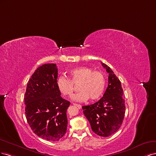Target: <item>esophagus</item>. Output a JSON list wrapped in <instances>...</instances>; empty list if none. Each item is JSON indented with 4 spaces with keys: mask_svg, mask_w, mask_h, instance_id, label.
<instances>
[{
    "mask_svg": "<svg viewBox=\"0 0 156 156\" xmlns=\"http://www.w3.org/2000/svg\"><path fill=\"white\" fill-rule=\"evenodd\" d=\"M73 105H74V106H76V107H78V108H82V106H81L80 105H79V104L73 103Z\"/></svg>",
    "mask_w": 156,
    "mask_h": 156,
    "instance_id": "34e87169",
    "label": "esophagus"
}]
</instances>
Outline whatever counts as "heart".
Listing matches in <instances>:
<instances>
[{
  "mask_svg": "<svg viewBox=\"0 0 156 156\" xmlns=\"http://www.w3.org/2000/svg\"><path fill=\"white\" fill-rule=\"evenodd\" d=\"M71 80L65 76H60L57 80L59 90L65 96L71 97L75 90L74 85H78L80 91L75 94L73 99L76 101H85L90 98L97 100L103 94L106 87V77L100 71L82 66L71 70L69 72Z\"/></svg>",
  "mask_w": 156,
  "mask_h": 156,
  "instance_id": "b5f03b06",
  "label": "heart"
}]
</instances>
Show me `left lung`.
I'll return each instance as SVG.
<instances>
[{"label": "left lung", "instance_id": "1", "mask_svg": "<svg viewBox=\"0 0 156 156\" xmlns=\"http://www.w3.org/2000/svg\"><path fill=\"white\" fill-rule=\"evenodd\" d=\"M108 73V84L103 97L97 103L83 106V112L96 135L107 137L122 126L126 112L121 82L108 65L101 63Z\"/></svg>", "mask_w": 156, "mask_h": 156}]
</instances>
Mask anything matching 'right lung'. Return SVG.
<instances>
[{
  "instance_id": "add662e5",
  "label": "right lung",
  "mask_w": 156,
  "mask_h": 156,
  "mask_svg": "<svg viewBox=\"0 0 156 156\" xmlns=\"http://www.w3.org/2000/svg\"><path fill=\"white\" fill-rule=\"evenodd\" d=\"M55 64H44L34 71L25 93V116L29 126L38 136L58 141L66 132V110L70 102L61 97L57 86Z\"/></svg>"
}]
</instances>
